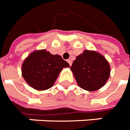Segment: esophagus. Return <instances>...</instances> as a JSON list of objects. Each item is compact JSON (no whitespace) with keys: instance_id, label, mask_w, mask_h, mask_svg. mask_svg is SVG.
<instances>
[{"instance_id":"obj_1","label":"esophagus","mask_w":130,"mask_h":130,"mask_svg":"<svg viewBox=\"0 0 130 130\" xmlns=\"http://www.w3.org/2000/svg\"><path fill=\"white\" fill-rule=\"evenodd\" d=\"M67 62H68V63H69V65H70V66L72 65V60H71V59H68V60H67Z\"/></svg>"}]
</instances>
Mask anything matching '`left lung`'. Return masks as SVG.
Here are the masks:
<instances>
[{
  "mask_svg": "<svg viewBox=\"0 0 130 130\" xmlns=\"http://www.w3.org/2000/svg\"><path fill=\"white\" fill-rule=\"evenodd\" d=\"M70 69L78 86L89 91L104 86L110 74V65L104 56L87 50L76 57Z\"/></svg>",
  "mask_w": 130,
  "mask_h": 130,
  "instance_id": "left-lung-1",
  "label": "left lung"
}]
</instances>
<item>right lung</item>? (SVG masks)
<instances>
[{"instance_id":"add662e5","label":"right lung","mask_w":130,"mask_h":130,"mask_svg":"<svg viewBox=\"0 0 130 130\" xmlns=\"http://www.w3.org/2000/svg\"><path fill=\"white\" fill-rule=\"evenodd\" d=\"M69 67L61 56L40 50L30 53L24 61L22 74L29 86L43 91L53 86L63 68Z\"/></svg>"}]
</instances>
